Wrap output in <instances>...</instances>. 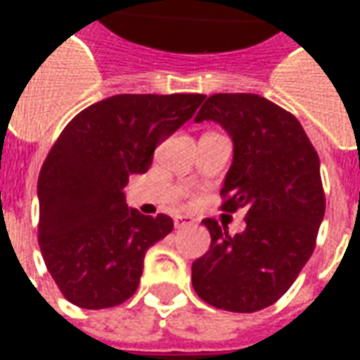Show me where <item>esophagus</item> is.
I'll return each instance as SVG.
<instances>
[{"mask_svg": "<svg viewBox=\"0 0 360 360\" xmlns=\"http://www.w3.org/2000/svg\"><path fill=\"white\" fill-rule=\"evenodd\" d=\"M193 224L188 218H175V221H173V226H175V229H183V227H188Z\"/></svg>", "mask_w": 360, "mask_h": 360, "instance_id": "esophagus-1", "label": "esophagus"}]
</instances>
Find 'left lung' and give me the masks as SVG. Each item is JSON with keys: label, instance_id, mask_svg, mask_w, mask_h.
Returning a JSON list of instances; mask_svg holds the SVG:
<instances>
[{"label": "left lung", "instance_id": "1", "mask_svg": "<svg viewBox=\"0 0 360 360\" xmlns=\"http://www.w3.org/2000/svg\"><path fill=\"white\" fill-rule=\"evenodd\" d=\"M195 121H216L233 139L219 208L247 212V227L229 235L204 219L212 243L193 262V287L216 309L257 312L293 285L316 247L326 212L320 158L293 113L258 94H212Z\"/></svg>", "mask_w": 360, "mask_h": 360}]
</instances>
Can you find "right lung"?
<instances>
[{
	"instance_id": "right-lung-1",
	"label": "right lung",
	"mask_w": 360,
	"mask_h": 360,
	"mask_svg": "<svg viewBox=\"0 0 360 360\" xmlns=\"http://www.w3.org/2000/svg\"><path fill=\"white\" fill-rule=\"evenodd\" d=\"M204 94H117L77 113L38 177V245L67 301L110 309L133 297L146 250L173 229L165 214L127 208L129 175L195 115Z\"/></svg>"
}]
</instances>
